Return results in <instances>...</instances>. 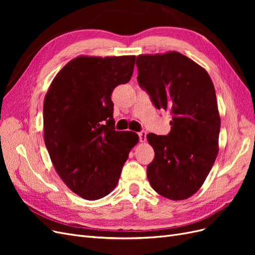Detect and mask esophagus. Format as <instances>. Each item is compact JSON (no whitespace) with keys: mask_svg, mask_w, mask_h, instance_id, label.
<instances>
[{"mask_svg":"<svg viewBox=\"0 0 255 255\" xmlns=\"http://www.w3.org/2000/svg\"><path fill=\"white\" fill-rule=\"evenodd\" d=\"M138 136H139V140L140 142H144L146 139V133L145 130H141V132L138 133Z\"/></svg>","mask_w":255,"mask_h":255,"instance_id":"obj_1","label":"esophagus"}]
</instances>
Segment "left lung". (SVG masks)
<instances>
[{
  "instance_id": "1",
  "label": "left lung",
  "mask_w": 255,
  "mask_h": 255,
  "mask_svg": "<svg viewBox=\"0 0 255 255\" xmlns=\"http://www.w3.org/2000/svg\"><path fill=\"white\" fill-rule=\"evenodd\" d=\"M138 83L157 110L170 111L171 130L149 133L155 156L146 168L152 188L185 200L202 186L218 155L220 116L214 84L204 68L183 54L137 56Z\"/></svg>"
}]
</instances>
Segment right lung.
Wrapping results in <instances>:
<instances>
[{
	"label": "right lung",
	"instance_id": "obj_1",
	"mask_svg": "<svg viewBox=\"0 0 255 255\" xmlns=\"http://www.w3.org/2000/svg\"><path fill=\"white\" fill-rule=\"evenodd\" d=\"M135 56H78L52 81L43 102L44 143L67 186L98 200L117 186L134 132L115 130L112 92L133 74Z\"/></svg>",
	"mask_w": 255,
	"mask_h": 255
}]
</instances>
